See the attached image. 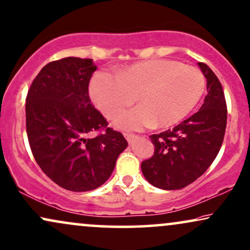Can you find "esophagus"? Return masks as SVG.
Returning a JSON list of instances; mask_svg holds the SVG:
<instances>
[{"instance_id":"esophagus-1","label":"esophagus","mask_w":250,"mask_h":250,"mask_svg":"<svg viewBox=\"0 0 250 250\" xmlns=\"http://www.w3.org/2000/svg\"><path fill=\"white\" fill-rule=\"evenodd\" d=\"M125 138H126V140L128 141V144H132L133 141L135 140V139H137V135L135 134H132V133H125Z\"/></svg>"}]
</instances>
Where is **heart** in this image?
<instances>
[{
  "label": "heart",
  "instance_id": "1",
  "mask_svg": "<svg viewBox=\"0 0 250 250\" xmlns=\"http://www.w3.org/2000/svg\"><path fill=\"white\" fill-rule=\"evenodd\" d=\"M206 79L196 67L173 60L155 58L123 67L118 73L99 71L90 82V97L111 118L135 101L141 104L118 113L119 127L140 129L171 126L186 117L200 101Z\"/></svg>",
  "mask_w": 250,
  "mask_h": 250
}]
</instances>
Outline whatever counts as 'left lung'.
Masks as SVG:
<instances>
[{
	"label": "left lung",
	"mask_w": 250,
	"mask_h": 250,
	"mask_svg": "<svg viewBox=\"0 0 250 250\" xmlns=\"http://www.w3.org/2000/svg\"><path fill=\"white\" fill-rule=\"evenodd\" d=\"M207 78V94L197 112L172 129L150 135L154 155L141 163L146 179L161 189H181L206 172L224 140L228 106L222 83L199 63Z\"/></svg>",
	"instance_id": "1"
}]
</instances>
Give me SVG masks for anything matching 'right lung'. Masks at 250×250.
Wrapping results in <instances>:
<instances>
[{
	"mask_svg": "<svg viewBox=\"0 0 250 250\" xmlns=\"http://www.w3.org/2000/svg\"><path fill=\"white\" fill-rule=\"evenodd\" d=\"M96 66L66 57L42 67L26 96V132L41 170L62 188L87 192L105 183L127 141L89 99ZM95 131L96 136L92 137Z\"/></svg>",
	"mask_w": 250,
	"mask_h": 250,
	"instance_id": "right-lung-1",
	"label": "right lung"
}]
</instances>
